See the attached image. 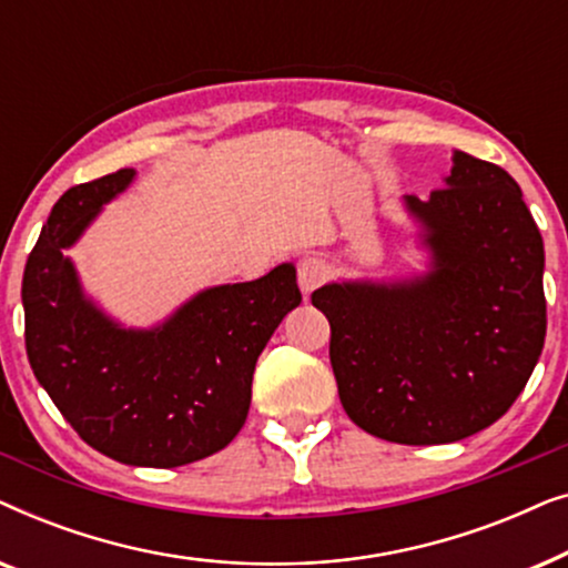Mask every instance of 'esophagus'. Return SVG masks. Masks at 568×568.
<instances>
[{"mask_svg": "<svg viewBox=\"0 0 568 568\" xmlns=\"http://www.w3.org/2000/svg\"><path fill=\"white\" fill-rule=\"evenodd\" d=\"M328 274H331L328 263H325L323 258H315V255H307V258L297 266V284H300L302 294L315 292L317 286L328 278Z\"/></svg>", "mask_w": 568, "mask_h": 568, "instance_id": "esophagus-1", "label": "esophagus"}]
</instances>
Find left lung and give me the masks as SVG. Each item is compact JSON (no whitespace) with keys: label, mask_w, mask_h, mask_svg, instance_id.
<instances>
[{"label":"left lung","mask_w":568,"mask_h":568,"mask_svg":"<svg viewBox=\"0 0 568 568\" xmlns=\"http://www.w3.org/2000/svg\"><path fill=\"white\" fill-rule=\"evenodd\" d=\"M424 274L313 292L341 406L398 445H445L507 414L546 341L542 237L507 170L453 152L445 189L403 196Z\"/></svg>","instance_id":"8db88e82"}]
</instances>
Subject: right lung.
<instances>
[{"label":"right lung","instance_id":"add662e5","mask_svg":"<svg viewBox=\"0 0 568 568\" xmlns=\"http://www.w3.org/2000/svg\"><path fill=\"white\" fill-rule=\"evenodd\" d=\"M119 170L69 189L22 274L33 375L72 429L113 460L178 468L243 429L255 362L302 302L294 263L255 282L209 286L152 328H126L82 290L69 251L134 183Z\"/></svg>","mask_w":568,"mask_h":568}]
</instances>
